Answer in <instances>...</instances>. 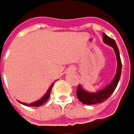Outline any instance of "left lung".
Segmentation results:
<instances>
[{
	"instance_id": "8db88e82",
	"label": "left lung",
	"mask_w": 134,
	"mask_h": 134,
	"mask_svg": "<svg viewBox=\"0 0 134 134\" xmlns=\"http://www.w3.org/2000/svg\"><path fill=\"white\" fill-rule=\"evenodd\" d=\"M103 41L105 43H107L108 45L113 47L114 49L116 56V60H117V71H116L115 77L113 80V81L107 87H105L104 89L97 92V93H88V92L85 91L81 87L80 85H78L77 92H76L77 97L80 101L83 104L91 105V104H95V103H103V101H105L107 99H108L110 97V95L115 91L116 87L118 82L120 78L122 63H121V60H120V57L119 49L116 46L115 41L103 33Z\"/></svg>"
}]
</instances>
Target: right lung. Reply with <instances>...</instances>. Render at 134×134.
I'll return each mask as SVG.
<instances>
[{"label":"right lung","instance_id":"right-lung-1","mask_svg":"<svg viewBox=\"0 0 134 134\" xmlns=\"http://www.w3.org/2000/svg\"><path fill=\"white\" fill-rule=\"evenodd\" d=\"M54 83H53L51 84V86L50 87V88H49V90L47 91V93L43 97L41 100H39L38 101H36V102H34V103H30V104H27V103H22V104H24V105L28 106V107H40V106L43 105V103H46V102L47 101V100L49 99V97H50V93H51V90H52V87H53V86H54Z\"/></svg>","mask_w":134,"mask_h":134}]
</instances>
